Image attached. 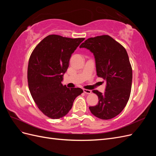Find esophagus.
Returning <instances> with one entry per match:
<instances>
[{
    "label": "esophagus",
    "instance_id": "1",
    "mask_svg": "<svg viewBox=\"0 0 156 156\" xmlns=\"http://www.w3.org/2000/svg\"><path fill=\"white\" fill-rule=\"evenodd\" d=\"M83 92H84V93H85L87 94H89L91 93V90H87V89H83Z\"/></svg>",
    "mask_w": 156,
    "mask_h": 156
}]
</instances>
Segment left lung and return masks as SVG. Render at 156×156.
<instances>
[{
	"mask_svg": "<svg viewBox=\"0 0 156 156\" xmlns=\"http://www.w3.org/2000/svg\"><path fill=\"white\" fill-rule=\"evenodd\" d=\"M93 53L97 75L106 81L104 93L96 90L98 103L89 107L98 119L108 120L124 109L129 100L132 83V68L126 49L108 35L90 37L80 45Z\"/></svg>",
	"mask_w": 156,
	"mask_h": 156,
	"instance_id": "8db88e82",
	"label": "left lung"
}]
</instances>
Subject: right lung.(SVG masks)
<instances>
[{
  "instance_id": "right-lung-1",
  "label": "right lung",
  "mask_w": 156,
  "mask_h": 156,
  "mask_svg": "<svg viewBox=\"0 0 156 156\" xmlns=\"http://www.w3.org/2000/svg\"><path fill=\"white\" fill-rule=\"evenodd\" d=\"M84 38L52 34L45 37L32 53L28 66V84L39 109L53 119L66 115L83 90L63 86V75L72 54Z\"/></svg>"
}]
</instances>
